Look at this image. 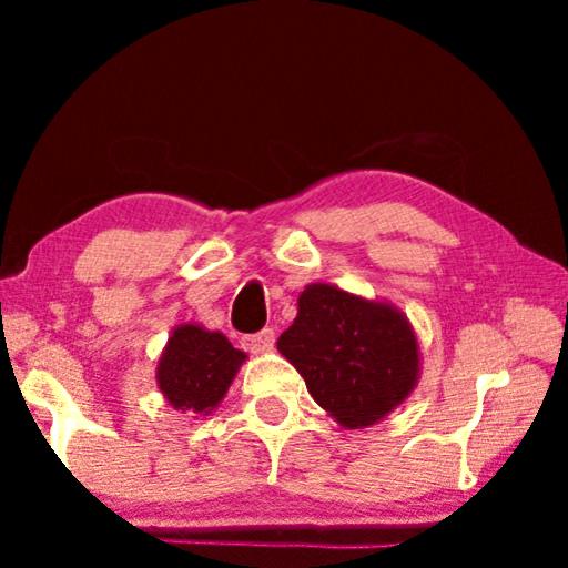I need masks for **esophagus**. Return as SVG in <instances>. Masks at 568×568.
I'll return each mask as SVG.
<instances>
[{
    "label": "esophagus",
    "instance_id": "1",
    "mask_svg": "<svg viewBox=\"0 0 568 568\" xmlns=\"http://www.w3.org/2000/svg\"><path fill=\"white\" fill-rule=\"evenodd\" d=\"M273 345H275V331L273 328H265L261 333L245 335V338H243V348L250 351V353H267V351H273Z\"/></svg>",
    "mask_w": 568,
    "mask_h": 568
}]
</instances>
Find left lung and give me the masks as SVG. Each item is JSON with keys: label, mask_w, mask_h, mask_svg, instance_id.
I'll return each instance as SVG.
<instances>
[{"label": "left lung", "mask_w": 568, "mask_h": 568, "mask_svg": "<svg viewBox=\"0 0 568 568\" xmlns=\"http://www.w3.org/2000/svg\"><path fill=\"white\" fill-rule=\"evenodd\" d=\"M277 351L315 403L351 430L386 418L420 378V343L406 315L331 283L303 287Z\"/></svg>", "instance_id": "1"}]
</instances>
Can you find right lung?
Segmentation results:
<instances>
[{"mask_svg":"<svg viewBox=\"0 0 568 568\" xmlns=\"http://www.w3.org/2000/svg\"><path fill=\"white\" fill-rule=\"evenodd\" d=\"M247 361L223 333L200 323L175 325L158 361L162 398L185 416H210L223 403L240 365Z\"/></svg>","mask_w":568,"mask_h":568,"instance_id":"right-lung-1","label":"right lung"}]
</instances>
